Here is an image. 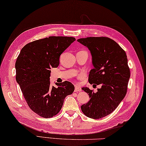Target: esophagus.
Wrapping results in <instances>:
<instances>
[{
    "label": "esophagus",
    "instance_id": "obj_1",
    "mask_svg": "<svg viewBox=\"0 0 146 146\" xmlns=\"http://www.w3.org/2000/svg\"><path fill=\"white\" fill-rule=\"evenodd\" d=\"M81 91H82L81 88H80V86H78V85H75V92H81Z\"/></svg>",
    "mask_w": 146,
    "mask_h": 146
}]
</instances>
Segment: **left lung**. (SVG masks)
<instances>
[{
	"label": "left lung",
	"mask_w": 146,
	"mask_h": 146,
	"mask_svg": "<svg viewBox=\"0 0 146 146\" xmlns=\"http://www.w3.org/2000/svg\"><path fill=\"white\" fill-rule=\"evenodd\" d=\"M77 41L91 52L94 68L90 71L89 83L102 85L96 93L88 87L82 88L90 99L81 109L86 117L101 119L115 110L126 95L131 75L127 58L125 51L107 37H89Z\"/></svg>",
	"instance_id": "obj_1"
}]
</instances>
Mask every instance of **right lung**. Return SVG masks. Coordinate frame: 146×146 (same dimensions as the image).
Returning <instances> with one entry per match:
<instances>
[{"mask_svg":"<svg viewBox=\"0 0 146 146\" xmlns=\"http://www.w3.org/2000/svg\"><path fill=\"white\" fill-rule=\"evenodd\" d=\"M73 37L49 36L29 42L22 48L15 61L16 81L24 97L34 112L50 118L61 110L64 98L75 86L65 81L50 86L51 68L60 64V55L71 43Z\"/></svg>","mask_w":146,"mask_h":146,"instance_id":"1","label":"right lung"}]
</instances>
